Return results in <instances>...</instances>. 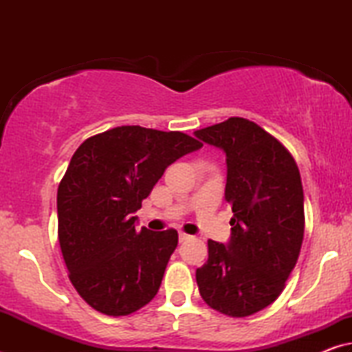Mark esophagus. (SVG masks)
<instances>
[{
  "label": "esophagus",
  "instance_id": "esophagus-1",
  "mask_svg": "<svg viewBox=\"0 0 352 352\" xmlns=\"http://www.w3.org/2000/svg\"><path fill=\"white\" fill-rule=\"evenodd\" d=\"M189 234H186V233H180L178 234V239H180V242H184V241H188L189 239Z\"/></svg>",
  "mask_w": 352,
  "mask_h": 352
}]
</instances>
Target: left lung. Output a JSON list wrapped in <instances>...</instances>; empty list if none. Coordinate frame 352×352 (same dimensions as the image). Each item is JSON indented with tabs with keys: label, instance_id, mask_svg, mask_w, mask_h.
<instances>
[{
	"label": "left lung",
	"instance_id": "8db88e82",
	"mask_svg": "<svg viewBox=\"0 0 352 352\" xmlns=\"http://www.w3.org/2000/svg\"><path fill=\"white\" fill-rule=\"evenodd\" d=\"M194 135L225 152V200L233 210L230 242L208 241V261L195 279L208 306L228 317H248L281 295L300 256V170L287 148L248 119L230 118Z\"/></svg>",
	"mask_w": 352,
	"mask_h": 352
}]
</instances>
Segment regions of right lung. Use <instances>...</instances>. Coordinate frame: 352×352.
Returning a JSON list of instances; mask_svg holds the SVG:
<instances>
[{"mask_svg":"<svg viewBox=\"0 0 352 352\" xmlns=\"http://www.w3.org/2000/svg\"><path fill=\"white\" fill-rule=\"evenodd\" d=\"M204 146L182 132L121 126L82 142L58 184V242L73 283L98 312L121 317L153 300L175 230L135 228L166 168Z\"/></svg>","mask_w":352,"mask_h":352,"instance_id":"right-lung-1","label":"right lung"}]
</instances>
